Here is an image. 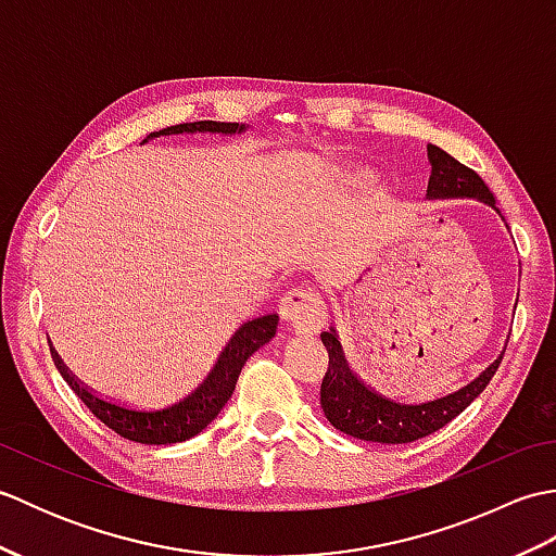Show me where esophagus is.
Returning a JSON list of instances; mask_svg holds the SVG:
<instances>
[{
  "mask_svg": "<svg viewBox=\"0 0 556 556\" xmlns=\"http://www.w3.org/2000/svg\"><path fill=\"white\" fill-rule=\"evenodd\" d=\"M281 317L299 334H315L327 325V305L311 289H293L281 299Z\"/></svg>",
  "mask_w": 556,
  "mask_h": 556,
  "instance_id": "obj_1",
  "label": "esophagus"
}]
</instances>
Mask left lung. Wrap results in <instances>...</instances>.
<instances>
[{
  "label": "left lung",
  "mask_w": 556,
  "mask_h": 556,
  "mask_svg": "<svg viewBox=\"0 0 556 556\" xmlns=\"http://www.w3.org/2000/svg\"><path fill=\"white\" fill-rule=\"evenodd\" d=\"M428 157L432 164L428 193H425L428 200L468 198L490 205L500 215L494 193L473 169H468L466 164H460L437 146L428 148ZM323 344L329 351V368L320 389V404L327 420L332 422V428L349 437L382 444H406L444 428L448 420H454L458 413H464L470 406V401L482 394V389L490 384L494 372H497L506 351L504 341L500 356L468 384L458 387L456 392L420 401V404H401V401L375 392L372 387L363 384L353 375L334 327H329V332H323Z\"/></svg>",
  "instance_id": "obj_1"
}]
</instances>
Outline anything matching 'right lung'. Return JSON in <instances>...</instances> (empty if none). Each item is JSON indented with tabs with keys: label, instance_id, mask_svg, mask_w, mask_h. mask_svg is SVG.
I'll list each match as a JSON object with an SVG mask.
<instances>
[{
	"label": "right lung",
	"instance_id": "add662e5",
	"mask_svg": "<svg viewBox=\"0 0 556 556\" xmlns=\"http://www.w3.org/2000/svg\"><path fill=\"white\" fill-rule=\"evenodd\" d=\"M245 131H248L245 124L193 122V124L162 128V131L150 134L143 143L155 140L160 136H184V134L236 136ZM277 325H279L277 313L260 315L255 320L243 323L239 329H236V334L229 339V344L219 353L215 368H212V372L205 377L203 384H198L191 394L174 401L169 406L150 408V410L116 404V401L102 399L96 392H90L88 387H83L76 377L66 370V365L56 356V351L54 349L50 351H52V361L56 365L59 375H62L66 384L74 389L83 404L92 410V416L108 425L110 430L140 444H176V442L191 440V437H195L198 432H203L207 425L219 416V410L233 394V387L239 382V375L243 370L245 361L251 358L260 346H265L275 339Z\"/></svg>",
	"mask_w": 556,
	"mask_h": 556
}]
</instances>
